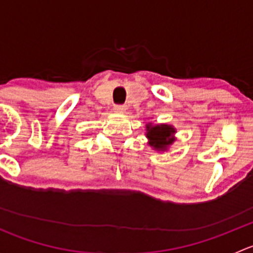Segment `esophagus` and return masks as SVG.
Returning a JSON list of instances; mask_svg holds the SVG:
<instances>
[{
    "label": "esophagus",
    "instance_id": "1",
    "mask_svg": "<svg viewBox=\"0 0 253 253\" xmlns=\"http://www.w3.org/2000/svg\"><path fill=\"white\" fill-rule=\"evenodd\" d=\"M114 110L116 112H121V114H122V112L126 111V106H125V105H115Z\"/></svg>",
    "mask_w": 253,
    "mask_h": 253
}]
</instances>
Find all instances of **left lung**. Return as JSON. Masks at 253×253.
Instances as JSON below:
<instances>
[{"mask_svg":"<svg viewBox=\"0 0 253 253\" xmlns=\"http://www.w3.org/2000/svg\"><path fill=\"white\" fill-rule=\"evenodd\" d=\"M175 133V129L169 125H157L147 126V137L149 138V144L154 147L155 149H167L168 145L174 142L172 134Z\"/></svg>","mask_w":253,"mask_h":253,"instance_id":"obj_1","label":"left lung"}]
</instances>
